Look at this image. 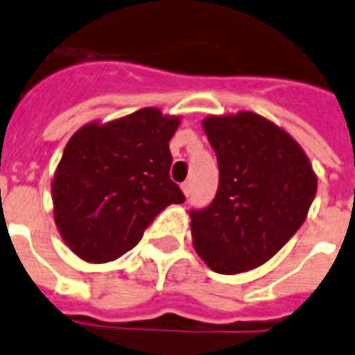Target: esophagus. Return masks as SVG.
<instances>
[{
	"label": "esophagus",
	"mask_w": 355,
	"mask_h": 355,
	"mask_svg": "<svg viewBox=\"0 0 355 355\" xmlns=\"http://www.w3.org/2000/svg\"><path fill=\"white\" fill-rule=\"evenodd\" d=\"M181 189L185 192V196H189V194H191V181H185V183L181 185Z\"/></svg>",
	"instance_id": "1"
}]
</instances>
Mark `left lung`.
I'll list each match as a JSON object with an SVG mask.
<instances>
[{"instance_id": "left-lung-1", "label": "left lung", "mask_w": 355, "mask_h": 355, "mask_svg": "<svg viewBox=\"0 0 355 355\" xmlns=\"http://www.w3.org/2000/svg\"><path fill=\"white\" fill-rule=\"evenodd\" d=\"M203 131L220 180L215 200L191 211L192 243L211 270H252L300 230L317 175L300 144L255 112L207 116Z\"/></svg>"}]
</instances>
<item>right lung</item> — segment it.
<instances>
[{
	"label": "right lung",
	"instance_id": "obj_1",
	"mask_svg": "<svg viewBox=\"0 0 355 355\" xmlns=\"http://www.w3.org/2000/svg\"><path fill=\"white\" fill-rule=\"evenodd\" d=\"M178 125V116L146 107L89 123L68 140L51 192L55 224L73 254L90 263L118 259L163 209L185 202L170 180Z\"/></svg>",
	"mask_w": 355,
	"mask_h": 355
}]
</instances>
